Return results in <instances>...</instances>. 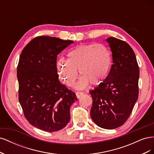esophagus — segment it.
Wrapping results in <instances>:
<instances>
[{"label": "esophagus", "instance_id": "obj_1", "mask_svg": "<svg viewBox=\"0 0 154 154\" xmlns=\"http://www.w3.org/2000/svg\"><path fill=\"white\" fill-rule=\"evenodd\" d=\"M83 94V92H76V97H78V98H79L81 96H82Z\"/></svg>", "mask_w": 154, "mask_h": 154}]
</instances>
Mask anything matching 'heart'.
<instances>
[{"label": "heart", "instance_id": "heart-1", "mask_svg": "<svg viewBox=\"0 0 154 154\" xmlns=\"http://www.w3.org/2000/svg\"><path fill=\"white\" fill-rule=\"evenodd\" d=\"M112 64V54L103 44L78 45L69 51L67 60L60 58L57 63L59 77L65 84L72 86L78 77L81 78L76 87L85 88L89 83L98 85L108 76Z\"/></svg>", "mask_w": 154, "mask_h": 154}]
</instances>
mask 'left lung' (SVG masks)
Returning a JSON list of instances; mask_svg holds the SVG:
<instances>
[{"label": "left lung", "instance_id": "1", "mask_svg": "<svg viewBox=\"0 0 154 154\" xmlns=\"http://www.w3.org/2000/svg\"><path fill=\"white\" fill-rule=\"evenodd\" d=\"M113 64L106 80L89 91L92 97L91 118L98 127L114 129L123 125L138 98L139 69L136 55L125 41L106 39Z\"/></svg>", "mask_w": 154, "mask_h": 154}]
</instances>
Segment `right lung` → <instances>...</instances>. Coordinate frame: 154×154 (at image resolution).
<instances>
[{
	"mask_svg": "<svg viewBox=\"0 0 154 154\" xmlns=\"http://www.w3.org/2000/svg\"><path fill=\"white\" fill-rule=\"evenodd\" d=\"M71 40L41 36L23 49L17 66L18 100L29 123L45 132L62 129L71 119L70 108L78 100L58 80L57 55Z\"/></svg>",
	"mask_w": 154,
	"mask_h": 154,
	"instance_id": "right-lung-1",
	"label": "right lung"
}]
</instances>
